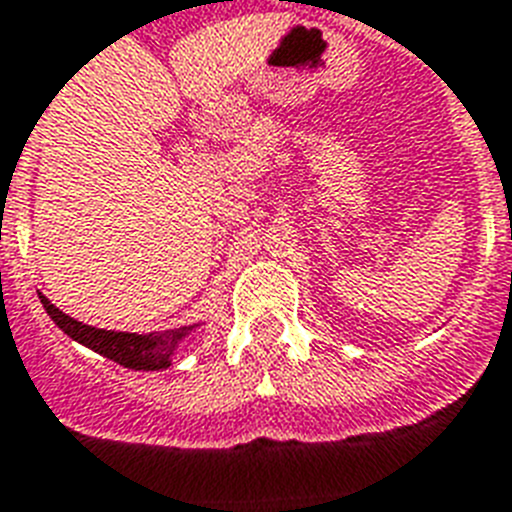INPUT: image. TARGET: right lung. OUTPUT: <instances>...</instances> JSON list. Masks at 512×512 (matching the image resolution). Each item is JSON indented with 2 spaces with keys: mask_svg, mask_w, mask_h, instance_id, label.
Here are the masks:
<instances>
[{
  "mask_svg": "<svg viewBox=\"0 0 512 512\" xmlns=\"http://www.w3.org/2000/svg\"><path fill=\"white\" fill-rule=\"evenodd\" d=\"M41 305L49 313L57 326L73 339V342L89 347L97 355L107 357L112 363L131 368V371H165L173 365V355L181 347L184 339H189L202 323L191 326L168 328V331H155V334H131V331H107V328L86 326V323L70 318L54 307L44 294H39Z\"/></svg>",
  "mask_w": 512,
  "mask_h": 512,
  "instance_id": "add662e5",
  "label": "right lung"
}]
</instances>
